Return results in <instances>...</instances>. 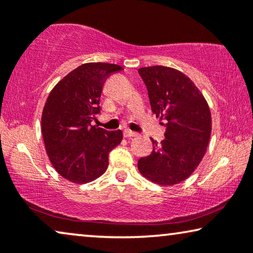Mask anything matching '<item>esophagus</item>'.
<instances>
[{"mask_svg": "<svg viewBox=\"0 0 253 253\" xmlns=\"http://www.w3.org/2000/svg\"><path fill=\"white\" fill-rule=\"evenodd\" d=\"M123 134H124V137L131 138V137H136L137 132H133V131H131V130H124Z\"/></svg>", "mask_w": 253, "mask_h": 253, "instance_id": "34e87169", "label": "esophagus"}]
</instances>
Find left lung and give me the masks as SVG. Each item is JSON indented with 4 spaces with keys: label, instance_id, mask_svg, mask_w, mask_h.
I'll return each mask as SVG.
<instances>
[{
    "label": "left lung",
    "instance_id": "8db88e82",
    "mask_svg": "<svg viewBox=\"0 0 253 253\" xmlns=\"http://www.w3.org/2000/svg\"><path fill=\"white\" fill-rule=\"evenodd\" d=\"M152 112L166 124L165 139H152L153 151L138 160L140 174L160 185L181 183L195 171L209 145L210 107L191 79L176 69L140 68Z\"/></svg>",
    "mask_w": 253,
    "mask_h": 253
}]
</instances>
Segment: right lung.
Masks as SVG:
<instances>
[{"label": "right lung", "mask_w": 253, "mask_h": 253, "mask_svg": "<svg viewBox=\"0 0 253 253\" xmlns=\"http://www.w3.org/2000/svg\"><path fill=\"white\" fill-rule=\"evenodd\" d=\"M122 67L85 63L55 85L44 103L41 131L47 155L58 174L84 184L108 167L109 152L123 139L121 130L92 126L100 113V96L107 77Z\"/></svg>", "instance_id": "right-lung-1"}]
</instances>
